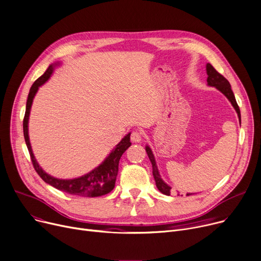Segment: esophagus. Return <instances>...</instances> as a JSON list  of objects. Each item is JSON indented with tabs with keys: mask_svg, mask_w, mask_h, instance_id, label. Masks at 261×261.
Returning a JSON list of instances; mask_svg holds the SVG:
<instances>
[{
	"mask_svg": "<svg viewBox=\"0 0 261 261\" xmlns=\"http://www.w3.org/2000/svg\"><path fill=\"white\" fill-rule=\"evenodd\" d=\"M130 140L135 143H140L142 141V132L141 130H134L130 135Z\"/></svg>",
	"mask_w": 261,
	"mask_h": 261,
	"instance_id": "34e87169",
	"label": "esophagus"
}]
</instances>
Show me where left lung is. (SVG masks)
<instances>
[{"label": "left lung", "instance_id": "8db88e82", "mask_svg": "<svg viewBox=\"0 0 261 261\" xmlns=\"http://www.w3.org/2000/svg\"><path fill=\"white\" fill-rule=\"evenodd\" d=\"M206 71H207V75H208L207 85L209 87H214L215 89H217L219 92H222L228 98V100L231 102L233 108L235 109V111L237 113V116H238V119H239V122H240V120H242V119H240V111H239V108L237 106L235 96H234V94L231 90V86H230L229 82L222 74H219L210 64L206 65ZM145 150L147 152V155H148L150 162H151V165H152V174H153V177H154L156 188L160 190V192H162L163 194L170 195L171 187L169 185H167L162 179L161 175H160V172H159V169H158V166H156V163H155V159H154V155H153L150 147L148 145H146ZM190 194H192V193H187L186 195H190ZM177 195H179V194H177Z\"/></svg>", "mask_w": 261, "mask_h": 261}]
</instances>
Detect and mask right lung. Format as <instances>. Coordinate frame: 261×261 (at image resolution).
Masks as SVG:
<instances>
[{"mask_svg": "<svg viewBox=\"0 0 261 261\" xmlns=\"http://www.w3.org/2000/svg\"><path fill=\"white\" fill-rule=\"evenodd\" d=\"M57 66H61V63L57 62L50 65L46 70V72L38 79L35 80L32 87L30 88L28 98H27L26 112H25V117L23 121V129H24L25 142L31 156L33 167L35 171L38 173V175L41 176L47 184L53 186L54 188L61 191H64L73 195H80V196H86V197H96V196L105 195L111 192L115 187L120 158H121L123 152L132 145L130 133L124 136V138L116 145V147L105 159V161L101 164L97 166L96 168H94L92 171L88 172L87 174L79 177H75V178L64 179V178H57L50 175L41 166H39L33 154L30 140H29V133H28L29 116H30L32 102L39 87H42L44 84L48 82L49 78L53 74L55 67Z\"/></svg>", "mask_w": 261, "mask_h": 261, "instance_id": "add662e5", "label": "right lung"}]
</instances>
